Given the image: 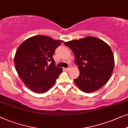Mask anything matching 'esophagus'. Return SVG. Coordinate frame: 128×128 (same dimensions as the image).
<instances>
[{
	"label": "esophagus",
	"instance_id": "34e87169",
	"mask_svg": "<svg viewBox=\"0 0 128 128\" xmlns=\"http://www.w3.org/2000/svg\"><path fill=\"white\" fill-rule=\"evenodd\" d=\"M71 66H68V68H65V70H66V71H69V70L71 69Z\"/></svg>",
	"mask_w": 128,
	"mask_h": 128
}]
</instances>
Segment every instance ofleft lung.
<instances>
[{
	"label": "left lung",
	"mask_w": 128,
	"mask_h": 128,
	"mask_svg": "<svg viewBox=\"0 0 128 128\" xmlns=\"http://www.w3.org/2000/svg\"><path fill=\"white\" fill-rule=\"evenodd\" d=\"M74 54V62L80 76L76 86L85 93L96 91L110 78L114 67V57L110 47L100 39L88 36L64 42Z\"/></svg>",
	"instance_id": "obj_1"
}]
</instances>
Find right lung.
Returning a JSON list of instances; mask_svg holds the SVG:
<instances>
[{
	"mask_svg": "<svg viewBox=\"0 0 128 128\" xmlns=\"http://www.w3.org/2000/svg\"><path fill=\"white\" fill-rule=\"evenodd\" d=\"M63 42L36 35L26 39L17 48L14 57L16 71L30 90L44 93L54 84L62 68L55 66L53 56Z\"/></svg>",
	"mask_w": 128,
	"mask_h": 128,
	"instance_id": "1",
	"label": "right lung"
}]
</instances>
